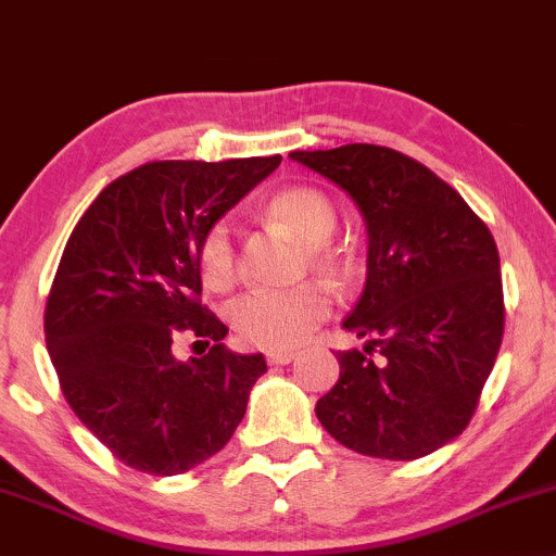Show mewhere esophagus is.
Masks as SVG:
<instances>
[{"label":"esophagus","instance_id":"esophagus-1","mask_svg":"<svg viewBox=\"0 0 556 556\" xmlns=\"http://www.w3.org/2000/svg\"><path fill=\"white\" fill-rule=\"evenodd\" d=\"M292 358H295V350H271V353H266V363L269 366H285Z\"/></svg>","mask_w":556,"mask_h":556}]
</instances>
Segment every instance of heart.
Instances as JSON below:
<instances>
[{
	"mask_svg": "<svg viewBox=\"0 0 556 556\" xmlns=\"http://www.w3.org/2000/svg\"><path fill=\"white\" fill-rule=\"evenodd\" d=\"M266 219L279 222L305 242V256L316 271L340 277L344 251L329 235L337 227V208L331 198L308 185H292L269 198ZM195 269L206 290L225 292L238 277L232 229L227 222L206 227L195 248ZM331 298L327 287L303 282L287 290H253L242 295L229 311L232 327L242 342L261 350H287L308 340L327 321Z\"/></svg>",
	"mask_w": 556,
	"mask_h": 556,
	"instance_id": "obj_1",
	"label": "heart"
}]
</instances>
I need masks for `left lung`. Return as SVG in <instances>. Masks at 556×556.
Here are the masks:
<instances>
[{
    "label": "left lung",
    "mask_w": 556,
    "mask_h": 556,
    "mask_svg": "<svg viewBox=\"0 0 556 556\" xmlns=\"http://www.w3.org/2000/svg\"><path fill=\"white\" fill-rule=\"evenodd\" d=\"M290 156L348 190L368 227L366 290L342 324L368 342L337 355L316 416L361 455H431L470 424L500 353L496 242L452 185L387 146Z\"/></svg>",
    "instance_id": "obj_1"
}]
</instances>
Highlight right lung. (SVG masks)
<instances>
[{"label":"right lung","instance_id":"obj_1","mask_svg":"<svg viewBox=\"0 0 556 556\" xmlns=\"http://www.w3.org/2000/svg\"><path fill=\"white\" fill-rule=\"evenodd\" d=\"M279 162H149L106 185L70 235L43 334L67 405L119 463L185 473L245 416L266 361L225 348L227 327L201 303L195 248ZM180 333L210 353L177 362Z\"/></svg>","mask_w":556,"mask_h":556}]
</instances>
